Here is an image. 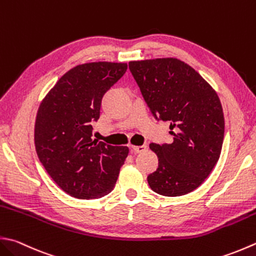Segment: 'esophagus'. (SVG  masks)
Masks as SVG:
<instances>
[{"instance_id":"esophagus-1","label":"esophagus","mask_w":256,"mask_h":256,"mask_svg":"<svg viewBox=\"0 0 256 256\" xmlns=\"http://www.w3.org/2000/svg\"><path fill=\"white\" fill-rule=\"evenodd\" d=\"M131 148H132V151L134 153H141V152H144L145 150L148 148V145L146 144H143V145H132Z\"/></svg>"}]
</instances>
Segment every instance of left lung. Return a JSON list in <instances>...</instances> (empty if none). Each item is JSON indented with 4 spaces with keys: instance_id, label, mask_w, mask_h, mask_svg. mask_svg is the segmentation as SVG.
<instances>
[{
    "instance_id": "8db88e82",
    "label": "left lung",
    "mask_w": 256,
    "mask_h": 256,
    "mask_svg": "<svg viewBox=\"0 0 256 256\" xmlns=\"http://www.w3.org/2000/svg\"><path fill=\"white\" fill-rule=\"evenodd\" d=\"M156 120L170 122L171 144H150L158 168L148 176L155 193L181 196L201 185L222 151L223 108L216 92L195 70L174 58L128 63Z\"/></svg>"
}]
</instances>
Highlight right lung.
I'll return each instance as SVG.
<instances>
[{
	"label": "right lung",
	"instance_id": "right-lung-1",
	"mask_svg": "<svg viewBox=\"0 0 256 256\" xmlns=\"http://www.w3.org/2000/svg\"><path fill=\"white\" fill-rule=\"evenodd\" d=\"M126 63L80 64L58 80L40 104L34 143L38 156L65 193L81 200L100 198L112 191L128 146L92 138L104 94L121 78Z\"/></svg>",
	"mask_w": 256,
	"mask_h": 256
}]
</instances>
